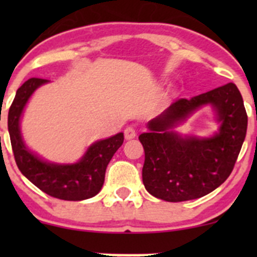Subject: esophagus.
<instances>
[{"instance_id":"1","label":"esophagus","mask_w":257,"mask_h":257,"mask_svg":"<svg viewBox=\"0 0 257 257\" xmlns=\"http://www.w3.org/2000/svg\"><path fill=\"white\" fill-rule=\"evenodd\" d=\"M124 137H125V139H133L137 137V129L134 128V126H126L125 129H124Z\"/></svg>"}]
</instances>
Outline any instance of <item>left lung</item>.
<instances>
[{
    "label": "left lung",
    "instance_id": "left-lung-1",
    "mask_svg": "<svg viewBox=\"0 0 257 257\" xmlns=\"http://www.w3.org/2000/svg\"><path fill=\"white\" fill-rule=\"evenodd\" d=\"M204 104H211L222 123L212 139L184 140L169 129ZM139 136L144 148L143 184L148 193L170 203L201 198L221 185L235 167L247 129V114L234 83L181 98L148 124Z\"/></svg>",
    "mask_w": 257,
    "mask_h": 257
}]
</instances>
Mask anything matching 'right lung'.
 Returning a JSON list of instances; mask_svg holds the SVG:
<instances>
[{
	"label": "right lung",
	"instance_id": "right-lung-1",
	"mask_svg": "<svg viewBox=\"0 0 257 257\" xmlns=\"http://www.w3.org/2000/svg\"><path fill=\"white\" fill-rule=\"evenodd\" d=\"M47 79L31 78L17 89L9 110V132L18 169L43 193L62 200L79 201L97 195L104 183L105 169L114 153L123 144V133L97 142L76 164L57 165L42 162L23 144L20 116L35 89Z\"/></svg>",
	"mask_w": 257,
	"mask_h": 257
}]
</instances>
